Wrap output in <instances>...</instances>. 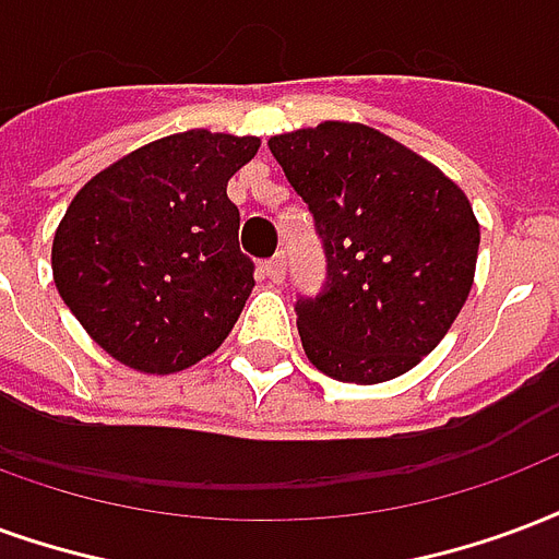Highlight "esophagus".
Wrapping results in <instances>:
<instances>
[{"label": "esophagus", "mask_w": 559, "mask_h": 559, "mask_svg": "<svg viewBox=\"0 0 559 559\" xmlns=\"http://www.w3.org/2000/svg\"><path fill=\"white\" fill-rule=\"evenodd\" d=\"M284 272H287V258H284V254H275V258L263 263V275H266L269 281H275V284L284 281Z\"/></svg>", "instance_id": "34e87169"}]
</instances>
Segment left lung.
<instances>
[{
    "mask_svg": "<svg viewBox=\"0 0 559 559\" xmlns=\"http://www.w3.org/2000/svg\"><path fill=\"white\" fill-rule=\"evenodd\" d=\"M325 251V284L299 296L301 346L337 382L376 384L438 346L468 299L479 225L424 156L361 123L269 139Z\"/></svg>",
    "mask_w": 559,
    "mask_h": 559,
    "instance_id": "8db88e82",
    "label": "left lung"
}]
</instances>
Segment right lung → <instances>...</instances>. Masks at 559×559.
<instances>
[{
    "instance_id": "obj_1",
    "label": "right lung",
    "mask_w": 559,
    "mask_h": 559,
    "mask_svg": "<svg viewBox=\"0 0 559 559\" xmlns=\"http://www.w3.org/2000/svg\"><path fill=\"white\" fill-rule=\"evenodd\" d=\"M254 135L189 130L123 156L82 186L52 239V278L82 329L142 373L216 353L254 287L227 180Z\"/></svg>"
}]
</instances>
